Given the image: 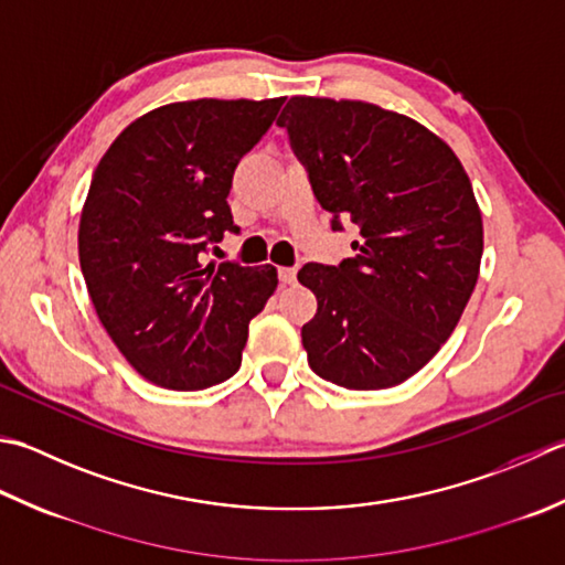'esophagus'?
Segmentation results:
<instances>
[{"mask_svg":"<svg viewBox=\"0 0 565 565\" xmlns=\"http://www.w3.org/2000/svg\"><path fill=\"white\" fill-rule=\"evenodd\" d=\"M279 279H281V284H294V281H296V269L281 267V269H279Z\"/></svg>","mask_w":565,"mask_h":565,"instance_id":"obj_1","label":"esophagus"}]
</instances>
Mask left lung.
Segmentation results:
<instances>
[{"label":"left lung","mask_w":565,"mask_h":565,"mask_svg":"<svg viewBox=\"0 0 565 565\" xmlns=\"http://www.w3.org/2000/svg\"><path fill=\"white\" fill-rule=\"evenodd\" d=\"M276 125L330 227H360L352 257L298 271L318 298L301 328L308 364L345 390L402 384L450 338L478 284L482 215L468 173L416 119L360 99L291 97Z\"/></svg>","instance_id":"obj_1"}]
</instances>
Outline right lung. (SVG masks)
Here are the masks:
<instances>
[{
	"label": "right lung",
	"mask_w": 565,
	"mask_h": 565,
	"mask_svg": "<svg viewBox=\"0 0 565 565\" xmlns=\"http://www.w3.org/2000/svg\"><path fill=\"white\" fill-rule=\"evenodd\" d=\"M284 105L191 99L135 119L105 151L87 191L77 254L99 323L143 380L193 392L239 370L249 320L276 269L203 264L232 223L239 159Z\"/></svg>",
	"instance_id": "add662e5"
}]
</instances>
